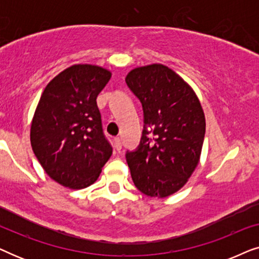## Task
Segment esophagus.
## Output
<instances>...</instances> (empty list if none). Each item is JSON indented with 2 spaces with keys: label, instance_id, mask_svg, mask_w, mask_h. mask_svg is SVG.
<instances>
[{
  "label": "esophagus",
  "instance_id": "1",
  "mask_svg": "<svg viewBox=\"0 0 259 259\" xmlns=\"http://www.w3.org/2000/svg\"><path fill=\"white\" fill-rule=\"evenodd\" d=\"M114 146L116 150H121V141H120V138H114Z\"/></svg>",
  "mask_w": 259,
  "mask_h": 259
}]
</instances>
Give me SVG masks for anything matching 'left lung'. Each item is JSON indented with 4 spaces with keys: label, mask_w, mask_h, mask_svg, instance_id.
<instances>
[{
    "label": "left lung",
    "mask_w": 259,
    "mask_h": 259,
    "mask_svg": "<svg viewBox=\"0 0 259 259\" xmlns=\"http://www.w3.org/2000/svg\"><path fill=\"white\" fill-rule=\"evenodd\" d=\"M126 83L143 105L145 122L138 150L126 153L133 183L148 197H168L185 185L199 162L203 107L192 87L161 63L132 69Z\"/></svg>",
    "instance_id": "1"
}]
</instances>
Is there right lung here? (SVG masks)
Returning a JSON list of instances; mask_svg holds the SVG:
<instances>
[{
	"mask_svg": "<svg viewBox=\"0 0 259 259\" xmlns=\"http://www.w3.org/2000/svg\"><path fill=\"white\" fill-rule=\"evenodd\" d=\"M108 69L73 65L42 93L30 125V144L45 172L60 185H92L112 155L97 98L111 79Z\"/></svg>",
	"mask_w": 259,
	"mask_h": 259,
	"instance_id": "obj_1",
	"label": "right lung"
}]
</instances>
